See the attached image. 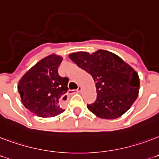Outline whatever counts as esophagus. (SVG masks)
Listing matches in <instances>:
<instances>
[{"label": "esophagus", "mask_w": 159, "mask_h": 159, "mask_svg": "<svg viewBox=\"0 0 159 159\" xmlns=\"http://www.w3.org/2000/svg\"><path fill=\"white\" fill-rule=\"evenodd\" d=\"M82 87H80L79 86V87H77V90H73V91H72V92H73V93H79V92H82Z\"/></svg>", "instance_id": "obj_1"}]
</instances>
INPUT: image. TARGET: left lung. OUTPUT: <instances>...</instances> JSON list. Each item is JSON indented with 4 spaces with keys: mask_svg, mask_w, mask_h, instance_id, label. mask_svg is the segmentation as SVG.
I'll use <instances>...</instances> for the list:
<instances>
[{
    "mask_svg": "<svg viewBox=\"0 0 159 159\" xmlns=\"http://www.w3.org/2000/svg\"><path fill=\"white\" fill-rule=\"evenodd\" d=\"M68 57L94 80L97 100L87 106L97 117H120L135 102L139 91V75L118 55L98 49L92 53H72Z\"/></svg>",
    "mask_w": 159,
    "mask_h": 159,
    "instance_id": "8db88e82",
    "label": "left lung"
}]
</instances>
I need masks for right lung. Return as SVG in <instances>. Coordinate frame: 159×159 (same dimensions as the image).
Returning <instances> with one entry per match:
<instances>
[{"label":"right lung","mask_w":159,"mask_h":159,"mask_svg":"<svg viewBox=\"0 0 159 159\" xmlns=\"http://www.w3.org/2000/svg\"><path fill=\"white\" fill-rule=\"evenodd\" d=\"M62 57L53 53L43 57L23 75L18 83L21 102L35 116L48 118L62 113V102L68 90V78L61 77L57 68Z\"/></svg>","instance_id":"add662e5"}]
</instances>
